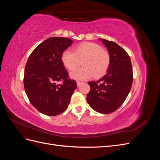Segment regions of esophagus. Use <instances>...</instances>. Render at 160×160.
<instances>
[{"instance_id": "esophagus-1", "label": "esophagus", "mask_w": 160, "mask_h": 160, "mask_svg": "<svg viewBox=\"0 0 160 160\" xmlns=\"http://www.w3.org/2000/svg\"><path fill=\"white\" fill-rule=\"evenodd\" d=\"M81 82H80V81H77V86H80L81 85Z\"/></svg>"}]
</instances>
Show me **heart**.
Returning <instances> with one entry per match:
<instances>
[{
    "label": "heart",
    "instance_id": "b5f03b06",
    "mask_svg": "<svg viewBox=\"0 0 160 160\" xmlns=\"http://www.w3.org/2000/svg\"><path fill=\"white\" fill-rule=\"evenodd\" d=\"M61 61L67 69L73 70L82 61L83 67L71 72L70 77L77 81H85L94 77L103 76L110 64L109 52L95 42H85L74 48V52L65 50Z\"/></svg>",
    "mask_w": 160,
    "mask_h": 160
}]
</instances>
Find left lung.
<instances>
[{
	"label": "left lung",
	"mask_w": 160,
	"mask_h": 160,
	"mask_svg": "<svg viewBox=\"0 0 160 160\" xmlns=\"http://www.w3.org/2000/svg\"><path fill=\"white\" fill-rule=\"evenodd\" d=\"M108 48L110 64L107 73L98 81H90L87 101L100 113L108 114L123 104L133 83V70L129 55L117 43L99 38Z\"/></svg>",
	"instance_id": "obj_1"
}]
</instances>
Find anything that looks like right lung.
Segmentation results:
<instances>
[{
  "mask_svg": "<svg viewBox=\"0 0 160 160\" xmlns=\"http://www.w3.org/2000/svg\"><path fill=\"white\" fill-rule=\"evenodd\" d=\"M73 42L65 37H51L32 52L27 62L24 87L31 104L41 113L55 116L65 111L77 88L61 61L62 53ZM61 80L63 83H56Z\"/></svg>",
  "mask_w": 160,
  "mask_h": 160,
  "instance_id": "right-lung-1",
  "label": "right lung"
}]
</instances>
